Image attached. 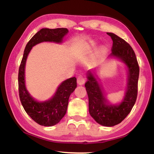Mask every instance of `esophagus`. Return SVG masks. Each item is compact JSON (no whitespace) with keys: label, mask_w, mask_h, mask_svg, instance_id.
<instances>
[{"label":"esophagus","mask_w":154,"mask_h":154,"mask_svg":"<svg viewBox=\"0 0 154 154\" xmlns=\"http://www.w3.org/2000/svg\"><path fill=\"white\" fill-rule=\"evenodd\" d=\"M86 82V78L83 77V76H79L77 78V84H79V85H82V84H84Z\"/></svg>","instance_id":"1"}]
</instances>
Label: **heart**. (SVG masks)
<instances>
[{"instance_id": "heart-1", "label": "heart", "mask_w": 154, "mask_h": 154, "mask_svg": "<svg viewBox=\"0 0 154 154\" xmlns=\"http://www.w3.org/2000/svg\"><path fill=\"white\" fill-rule=\"evenodd\" d=\"M96 41H90V42H88L86 45L85 46V49L86 50H91L92 49H94L95 47L96 46ZM100 51H105L106 50V47L105 46H102L100 47Z\"/></svg>"}]
</instances>
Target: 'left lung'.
<instances>
[{
	"label": "left lung",
	"mask_w": 154,
	"mask_h": 154,
	"mask_svg": "<svg viewBox=\"0 0 154 154\" xmlns=\"http://www.w3.org/2000/svg\"><path fill=\"white\" fill-rule=\"evenodd\" d=\"M107 34L113 41L112 53L109 58L119 60L126 67L128 77L124 96L119 103H110L99 82L96 69L88 70L86 73L88 80L85 87L88 97L90 115L100 125L112 127L124 119L135 105L137 95L140 68L135 54L128 43L113 33Z\"/></svg>",
	"instance_id": "left-lung-1"
}]
</instances>
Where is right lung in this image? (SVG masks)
Listing matches in <instances>:
<instances>
[{
	"mask_svg": "<svg viewBox=\"0 0 154 154\" xmlns=\"http://www.w3.org/2000/svg\"><path fill=\"white\" fill-rule=\"evenodd\" d=\"M68 32V30L64 28L40 29L27 43L19 69V98L23 109L34 121L44 126H52L57 124L65 116L70 94L77 87V79L74 77L66 79L58 86L51 98L45 101H38L30 94L26 86V63L30 51L34 46L44 42L60 44Z\"/></svg>",
	"mask_w": 154,
	"mask_h": 154,
	"instance_id": "1",
	"label": "right lung"
}]
</instances>
